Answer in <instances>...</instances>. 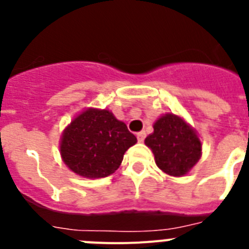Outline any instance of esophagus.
Wrapping results in <instances>:
<instances>
[{"mask_svg": "<svg viewBox=\"0 0 249 249\" xmlns=\"http://www.w3.org/2000/svg\"><path fill=\"white\" fill-rule=\"evenodd\" d=\"M144 138H146V132H144V131L138 132V133H137V140H138V142H143Z\"/></svg>", "mask_w": 249, "mask_h": 249, "instance_id": "1", "label": "esophagus"}]
</instances>
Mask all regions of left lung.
Returning a JSON list of instances; mask_svg holds the SVG:
<instances>
[{"instance_id": "left-lung-1", "label": "left lung", "mask_w": 249, "mask_h": 249, "mask_svg": "<svg viewBox=\"0 0 249 249\" xmlns=\"http://www.w3.org/2000/svg\"><path fill=\"white\" fill-rule=\"evenodd\" d=\"M155 155L156 164L164 173L182 177L202 156V143L196 129L182 117L162 114L153 124V133L144 140Z\"/></svg>"}]
</instances>
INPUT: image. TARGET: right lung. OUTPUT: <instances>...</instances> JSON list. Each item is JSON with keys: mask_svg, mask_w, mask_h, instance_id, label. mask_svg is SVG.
Returning <instances> with one entry per match:
<instances>
[{"mask_svg": "<svg viewBox=\"0 0 249 249\" xmlns=\"http://www.w3.org/2000/svg\"><path fill=\"white\" fill-rule=\"evenodd\" d=\"M137 138L108 109L87 108L65 128L59 151L66 166L86 178H102L121 166Z\"/></svg>", "mask_w": 249, "mask_h": 249, "instance_id": "obj_1", "label": "right lung"}]
</instances>
